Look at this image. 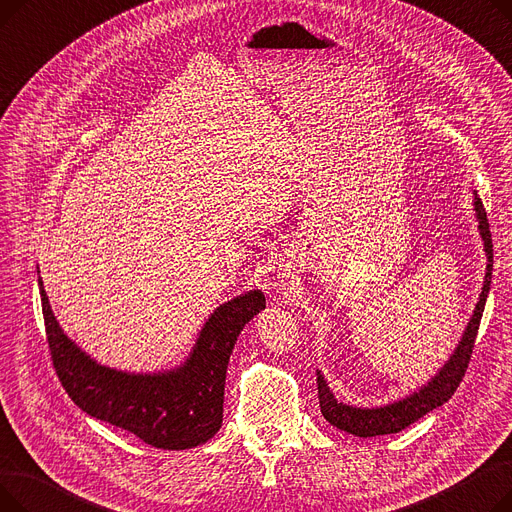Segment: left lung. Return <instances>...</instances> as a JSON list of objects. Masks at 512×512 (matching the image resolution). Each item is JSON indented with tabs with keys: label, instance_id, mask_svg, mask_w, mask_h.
I'll list each match as a JSON object with an SVG mask.
<instances>
[{
	"label": "left lung",
	"instance_id": "obj_1",
	"mask_svg": "<svg viewBox=\"0 0 512 512\" xmlns=\"http://www.w3.org/2000/svg\"><path fill=\"white\" fill-rule=\"evenodd\" d=\"M473 195H475L473 205H475L477 228H479V236L483 242V251H486V257H488V263H486V276H483V286L479 292L477 305L473 309V315L469 317V324L459 344L454 346L448 361H444V365L432 375V380H427L421 388L407 394L405 398H398L382 407H353V405H346V402H340L330 390L324 373L317 371L319 407H321V415L326 417L330 425L359 438L398 434L411 423H415L417 419H421L423 415H427L429 411L442 407L448 398H452L456 388H459L473 353V344L479 330L483 307H486V301H488V292L492 284V265H494V249H492L488 215L477 193Z\"/></svg>",
	"mask_w": 512,
	"mask_h": 512
}]
</instances>
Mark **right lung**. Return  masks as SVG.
Wrapping results in <instances>:
<instances>
[{"instance_id": "1", "label": "right lung", "mask_w": 512, "mask_h": 512, "mask_svg": "<svg viewBox=\"0 0 512 512\" xmlns=\"http://www.w3.org/2000/svg\"><path fill=\"white\" fill-rule=\"evenodd\" d=\"M39 294L53 367L76 407L164 450L205 444L222 427L226 369L238 334L265 309L261 290L215 307L191 353L174 369L134 373L101 365L64 334L43 280Z\"/></svg>"}]
</instances>
